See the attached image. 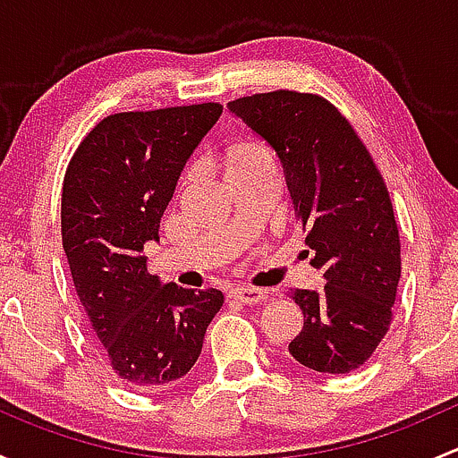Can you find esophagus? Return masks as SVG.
<instances>
[{"instance_id": "esophagus-1", "label": "esophagus", "mask_w": 458, "mask_h": 458, "mask_svg": "<svg viewBox=\"0 0 458 458\" xmlns=\"http://www.w3.org/2000/svg\"><path fill=\"white\" fill-rule=\"evenodd\" d=\"M230 297L242 303H259L267 297V293L263 288H255V285H237V288L230 290Z\"/></svg>"}]
</instances>
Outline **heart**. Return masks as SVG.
I'll list each match as a JSON object with an SVG mask.
<instances>
[{"label": "heart", "mask_w": 458, "mask_h": 458, "mask_svg": "<svg viewBox=\"0 0 458 458\" xmlns=\"http://www.w3.org/2000/svg\"><path fill=\"white\" fill-rule=\"evenodd\" d=\"M261 155H270V152H267L263 146H255V143H248V146L239 148L237 155H234L233 159H243V157H261Z\"/></svg>", "instance_id": "heart-1"}]
</instances>
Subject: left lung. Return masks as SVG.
Wrapping results in <instances>:
<instances>
[{
  "label": "left lung",
  "instance_id": "obj_1",
  "mask_svg": "<svg viewBox=\"0 0 458 458\" xmlns=\"http://www.w3.org/2000/svg\"><path fill=\"white\" fill-rule=\"evenodd\" d=\"M230 110L270 143L323 272L321 293L293 290L303 330L294 361L326 374L361 368L392 323L401 279L399 225L386 182L348 119L315 92H255Z\"/></svg>",
  "mask_w": 458,
  "mask_h": 458
}]
</instances>
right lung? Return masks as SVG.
I'll return each instance as SVG.
<instances>
[{
  "instance_id": "add662e5",
  "label": "right lung",
  "mask_w": 458,
  "mask_h": 458,
  "mask_svg": "<svg viewBox=\"0 0 458 458\" xmlns=\"http://www.w3.org/2000/svg\"><path fill=\"white\" fill-rule=\"evenodd\" d=\"M221 113L206 101L108 114L64 174L62 243L77 297L110 370L137 390L191 372L224 306L216 288L159 284L143 257L188 157Z\"/></svg>"
}]
</instances>
